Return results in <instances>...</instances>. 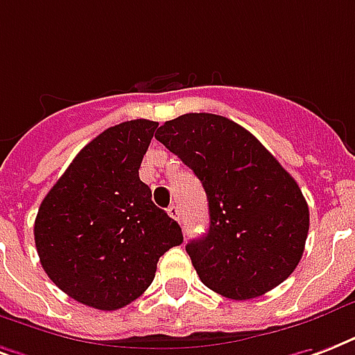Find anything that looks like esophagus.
I'll list each match as a JSON object with an SVG mask.
<instances>
[{"mask_svg":"<svg viewBox=\"0 0 355 355\" xmlns=\"http://www.w3.org/2000/svg\"><path fill=\"white\" fill-rule=\"evenodd\" d=\"M167 214L171 216L173 220L180 221V207H178V205H171V207L167 208Z\"/></svg>","mask_w":355,"mask_h":355,"instance_id":"obj_1","label":"esophagus"}]
</instances>
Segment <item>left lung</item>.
Wrapping results in <instances>:
<instances>
[{"instance_id":"left-lung-1","label":"left lung","mask_w":355,"mask_h":355,"mask_svg":"<svg viewBox=\"0 0 355 355\" xmlns=\"http://www.w3.org/2000/svg\"><path fill=\"white\" fill-rule=\"evenodd\" d=\"M156 139L196 173L210 225L186 245L197 275L231 300H251L296 270L309 232L297 182L240 124L214 113L167 121Z\"/></svg>"}]
</instances>
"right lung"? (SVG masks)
I'll return each instance as SVG.
<instances>
[{
    "label": "right lung",
    "instance_id": "add662e5",
    "mask_svg": "<svg viewBox=\"0 0 355 355\" xmlns=\"http://www.w3.org/2000/svg\"><path fill=\"white\" fill-rule=\"evenodd\" d=\"M158 123L126 121L81 148L42 199L35 245L55 285L76 302L115 311L147 291L182 229L153 202L139 166Z\"/></svg>",
    "mask_w": 355,
    "mask_h": 355
}]
</instances>
